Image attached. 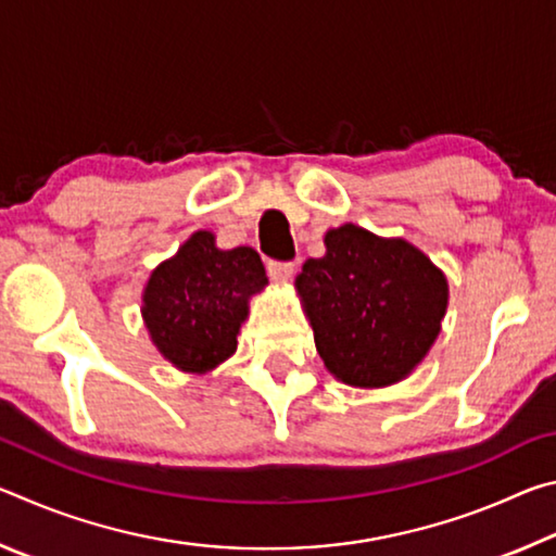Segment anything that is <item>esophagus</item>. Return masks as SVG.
<instances>
[{"label": "esophagus", "mask_w": 556, "mask_h": 556, "mask_svg": "<svg viewBox=\"0 0 556 556\" xmlns=\"http://www.w3.org/2000/svg\"><path fill=\"white\" fill-rule=\"evenodd\" d=\"M267 271L275 281H289L294 277V265H291V262H269Z\"/></svg>", "instance_id": "34e87169"}]
</instances>
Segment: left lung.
Listing matches in <instances>:
<instances>
[{
	"instance_id": "1",
	"label": "left lung",
	"mask_w": 556,
	"mask_h": 556,
	"mask_svg": "<svg viewBox=\"0 0 556 556\" xmlns=\"http://www.w3.org/2000/svg\"><path fill=\"white\" fill-rule=\"evenodd\" d=\"M294 287L338 382L378 390L409 378L441 333L448 281L425 252L345 223L324 235Z\"/></svg>"
}]
</instances>
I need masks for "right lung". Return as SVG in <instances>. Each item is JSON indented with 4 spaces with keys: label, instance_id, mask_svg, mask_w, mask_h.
Segmentation results:
<instances>
[{
    "label": "right lung",
    "instance_id": "obj_1",
    "mask_svg": "<svg viewBox=\"0 0 556 556\" xmlns=\"http://www.w3.org/2000/svg\"><path fill=\"white\" fill-rule=\"evenodd\" d=\"M269 285L252 248L220 250L211 230H195L147 279L142 318L164 361L205 375L238 351L250 299Z\"/></svg>",
    "mask_w": 556,
    "mask_h": 556
}]
</instances>
